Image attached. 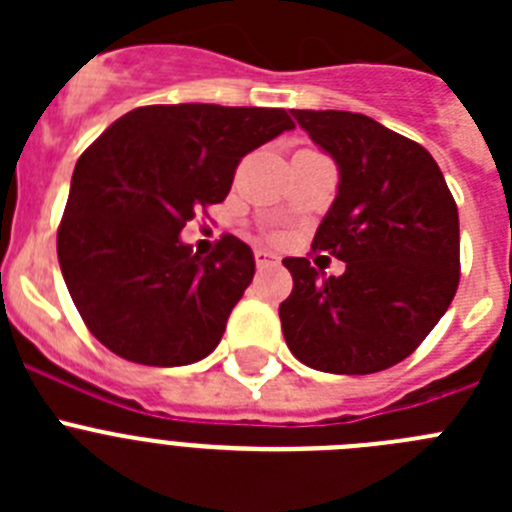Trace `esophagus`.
I'll list each match as a JSON object with an SVG mask.
<instances>
[{
	"instance_id": "1",
	"label": "esophagus",
	"mask_w": 512,
	"mask_h": 512,
	"mask_svg": "<svg viewBox=\"0 0 512 512\" xmlns=\"http://www.w3.org/2000/svg\"><path fill=\"white\" fill-rule=\"evenodd\" d=\"M274 264H279V259L274 256V253L266 251V248H259V251H256V266H259V269H266V266H274Z\"/></svg>"
}]
</instances>
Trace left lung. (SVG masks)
<instances>
[{
    "mask_svg": "<svg viewBox=\"0 0 512 512\" xmlns=\"http://www.w3.org/2000/svg\"><path fill=\"white\" fill-rule=\"evenodd\" d=\"M338 166V194L312 238L346 264L325 277L284 259L292 295L279 305L289 351L328 374H374L408 359L459 287V212L441 169L415 140L372 117L292 110Z\"/></svg>",
    "mask_w": 512,
    "mask_h": 512,
    "instance_id": "obj_1",
    "label": "left lung"
}]
</instances>
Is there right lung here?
Returning a JSON list of instances; mask_svg holds the SVG:
<instances>
[{"instance_id":"add662e5","label":"right lung","mask_w":512,"mask_h":512,"mask_svg":"<svg viewBox=\"0 0 512 512\" xmlns=\"http://www.w3.org/2000/svg\"><path fill=\"white\" fill-rule=\"evenodd\" d=\"M292 128L277 107L151 104L81 153L58 264L102 346L146 366H187L215 351L253 279V251L223 235L200 256L179 233L200 207L228 197L246 153Z\"/></svg>"}]
</instances>
